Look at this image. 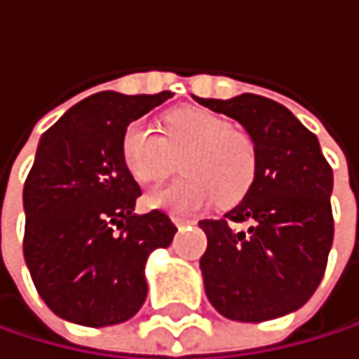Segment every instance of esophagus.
I'll return each mask as SVG.
<instances>
[{"instance_id": "1", "label": "esophagus", "mask_w": 359, "mask_h": 359, "mask_svg": "<svg viewBox=\"0 0 359 359\" xmlns=\"http://www.w3.org/2000/svg\"><path fill=\"white\" fill-rule=\"evenodd\" d=\"M173 222H175L177 226H186V224H192L194 220H190V218H180V216H173Z\"/></svg>"}]
</instances>
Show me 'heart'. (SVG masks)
Segmentation results:
<instances>
[{
	"mask_svg": "<svg viewBox=\"0 0 359 359\" xmlns=\"http://www.w3.org/2000/svg\"><path fill=\"white\" fill-rule=\"evenodd\" d=\"M160 130L163 137L139 119L121 137L123 163L141 184L165 180L182 158L186 177L154 188L147 194L151 208L188 214L216 199L220 205H233L250 190L257 175L255 143L224 115L184 107L167 113Z\"/></svg>",
	"mask_w": 359,
	"mask_h": 359,
	"instance_id": "obj_1",
	"label": "heart"
}]
</instances>
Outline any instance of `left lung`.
Instances as JSON below:
<instances>
[{
    "label": "left lung",
    "instance_id": "8db88e82",
    "mask_svg": "<svg viewBox=\"0 0 359 359\" xmlns=\"http://www.w3.org/2000/svg\"><path fill=\"white\" fill-rule=\"evenodd\" d=\"M196 102L240 121L257 149V175L244 199L224 218L199 222L208 236L201 257L208 299L233 321L289 315L311 299L327 265L332 167L317 137L276 100L242 94Z\"/></svg>",
    "mask_w": 359,
    "mask_h": 359
}]
</instances>
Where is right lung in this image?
<instances>
[{
    "instance_id": "obj_1",
    "label": "right lung",
    "mask_w": 359,
    "mask_h": 359,
    "mask_svg": "<svg viewBox=\"0 0 359 359\" xmlns=\"http://www.w3.org/2000/svg\"><path fill=\"white\" fill-rule=\"evenodd\" d=\"M171 96L94 94L38 143L23 188V255L40 297L66 321L104 327L135 317L149 252L173 242L165 212L135 214L141 188L121 156L128 123Z\"/></svg>"
}]
</instances>
